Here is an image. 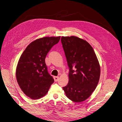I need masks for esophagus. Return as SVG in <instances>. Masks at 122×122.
<instances>
[{
    "mask_svg": "<svg viewBox=\"0 0 122 122\" xmlns=\"http://www.w3.org/2000/svg\"><path fill=\"white\" fill-rule=\"evenodd\" d=\"M54 81L55 82H57L59 79V76H54Z\"/></svg>",
    "mask_w": 122,
    "mask_h": 122,
    "instance_id": "1",
    "label": "esophagus"
}]
</instances>
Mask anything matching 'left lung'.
I'll return each instance as SVG.
<instances>
[{
    "mask_svg": "<svg viewBox=\"0 0 122 122\" xmlns=\"http://www.w3.org/2000/svg\"><path fill=\"white\" fill-rule=\"evenodd\" d=\"M61 42L69 69L68 83L63 89L75 102L86 100L95 90L101 68L92 47L77 36H62Z\"/></svg>",
    "mask_w": 122,
    "mask_h": 122,
    "instance_id": "obj_1",
    "label": "left lung"
}]
</instances>
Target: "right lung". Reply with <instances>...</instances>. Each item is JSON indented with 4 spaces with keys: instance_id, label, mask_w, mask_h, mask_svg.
Masks as SVG:
<instances>
[{
    "instance_id": "add662e5",
    "label": "right lung",
    "mask_w": 122,
    "mask_h": 122,
    "mask_svg": "<svg viewBox=\"0 0 122 122\" xmlns=\"http://www.w3.org/2000/svg\"><path fill=\"white\" fill-rule=\"evenodd\" d=\"M60 37H44L33 41L18 61L15 71L18 83L24 93L33 100L46 95L54 81L47 71L45 58Z\"/></svg>"
}]
</instances>
